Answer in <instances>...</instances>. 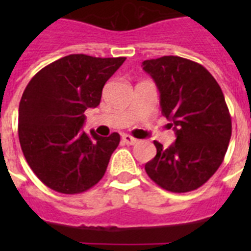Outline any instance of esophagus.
Here are the masks:
<instances>
[{
  "label": "esophagus",
  "mask_w": 251,
  "mask_h": 251,
  "mask_svg": "<svg viewBox=\"0 0 251 251\" xmlns=\"http://www.w3.org/2000/svg\"><path fill=\"white\" fill-rule=\"evenodd\" d=\"M122 141L129 146H133L135 145V143H138V139H135V138L129 135V134H124V135H122Z\"/></svg>",
  "instance_id": "obj_1"
}]
</instances>
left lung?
<instances>
[{
	"label": "left lung",
	"mask_w": 251,
	"mask_h": 251,
	"mask_svg": "<svg viewBox=\"0 0 251 251\" xmlns=\"http://www.w3.org/2000/svg\"><path fill=\"white\" fill-rule=\"evenodd\" d=\"M142 66L155 80L161 113L176 134L168 149L153 142L156 156L145 165L146 172L168 191L195 190L222 165L232 135L222 88L206 68L182 57L146 60Z\"/></svg>",
	"instance_id": "1"
}]
</instances>
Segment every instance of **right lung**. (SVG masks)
Listing matches in <instances>:
<instances>
[{
	"label": "right lung",
	"instance_id": "1",
	"mask_svg": "<svg viewBox=\"0 0 251 251\" xmlns=\"http://www.w3.org/2000/svg\"><path fill=\"white\" fill-rule=\"evenodd\" d=\"M125 60L70 54L41 69L25 87L19 142L33 173L52 190L78 194L102 178L120 134H86L84 110L100 104L102 87Z\"/></svg>",
	"mask_w": 251,
	"mask_h": 251
}]
</instances>
